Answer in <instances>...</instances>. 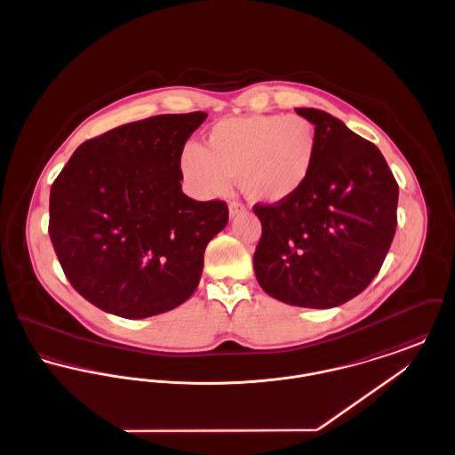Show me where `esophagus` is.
I'll list each match as a JSON object with an SVG mask.
<instances>
[{
    "label": "esophagus",
    "mask_w": 455,
    "mask_h": 455,
    "mask_svg": "<svg viewBox=\"0 0 455 455\" xmlns=\"http://www.w3.org/2000/svg\"><path fill=\"white\" fill-rule=\"evenodd\" d=\"M228 213H230V218L238 217V215L245 213V206L242 203H238V201H232L228 204Z\"/></svg>",
    "instance_id": "34e87169"
}]
</instances>
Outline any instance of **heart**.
<instances>
[{
  "label": "heart",
  "instance_id": "heart-1",
  "mask_svg": "<svg viewBox=\"0 0 455 455\" xmlns=\"http://www.w3.org/2000/svg\"><path fill=\"white\" fill-rule=\"evenodd\" d=\"M317 156L319 134L310 119L262 114L218 121L201 148H182L179 169L197 195H225L230 179H238L252 203L283 204L302 193Z\"/></svg>",
  "mask_w": 455,
  "mask_h": 455
}]
</instances>
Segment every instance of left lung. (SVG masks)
Returning <instances> with one entry per match:
<instances>
[{
	"instance_id": "left-lung-1",
	"label": "left lung",
	"mask_w": 455,
	"mask_h": 455,
	"mask_svg": "<svg viewBox=\"0 0 455 455\" xmlns=\"http://www.w3.org/2000/svg\"><path fill=\"white\" fill-rule=\"evenodd\" d=\"M319 134L302 193L254 204L262 225L254 271L280 302L331 308L362 293L380 271L397 227L399 186L380 150L317 108H295Z\"/></svg>"
}]
</instances>
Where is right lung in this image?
<instances>
[{
	"label": "right lung",
	"instance_id": "add662e5",
	"mask_svg": "<svg viewBox=\"0 0 455 455\" xmlns=\"http://www.w3.org/2000/svg\"><path fill=\"white\" fill-rule=\"evenodd\" d=\"M206 112L162 114L82 143L49 196V237L90 303L145 319L186 302L204 249L228 221L221 199L182 193L179 156Z\"/></svg>",
	"mask_w": 455,
	"mask_h": 455
}]
</instances>
